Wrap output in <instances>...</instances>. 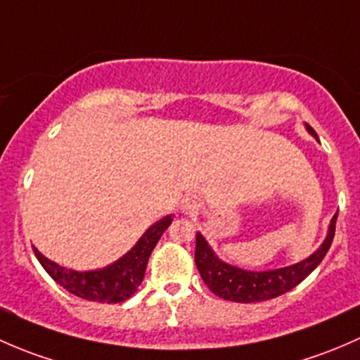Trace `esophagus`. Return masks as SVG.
Returning a JSON list of instances; mask_svg holds the SVG:
<instances>
[{
    "label": "esophagus",
    "instance_id": "esophagus-1",
    "mask_svg": "<svg viewBox=\"0 0 360 360\" xmlns=\"http://www.w3.org/2000/svg\"><path fill=\"white\" fill-rule=\"evenodd\" d=\"M199 207H201V201H199V198H195V195H188V198H185V201L181 202V211H184L185 214H195L199 211Z\"/></svg>",
    "mask_w": 360,
    "mask_h": 360
}]
</instances>
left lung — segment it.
Wrapping results in <instances>:
<instances>
[{
  "instance_id": "8db88e82",
  "label": "left lung",
  "mask_w": 360,
  "mask_h": 360,
  "mask_svg": "<svg viewBox=\"0 0 360 360\" xmlns=\"http://www.w3.org/2000/svg\"><path fill=\"white\" fill-rule=\"evenodd\" d=\"M305 128L314 139L319 140L312 126L305 123ZM336 218H338V213L331 218L326 239L322 240L321 246L309 258L292 263V265L283 266V269L255 272V270H244L236 265H231V263L217 257V253L211 250L207 240L199 232L195 236V265H198V270L206 286L220 298L237 303L272 300L298 286L322 262V258L326 257L328 250L331 248L333 237H335Z\"/></svg>"
}]
</instances>
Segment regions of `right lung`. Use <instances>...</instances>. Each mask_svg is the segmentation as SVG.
<instances>
[{
	"instance_id": "1",
	"label": "right lung",
	"mask_w": 360,
	"mask_h": 360,
	"mask_svg": "<svg viewBox=\"0 0 360 360\" xmlns=\"http://www.w3.org/2000/svg\"><path fill=\"white\" fill-rule=\"evenodd\" d=\"M172 221L173 214L158 220L143 232V236L136 240L135 246L123 255L120 260L97 270H83L81 272V270L65 269L58 263L48 260L44 255L39 253L36 246H32V250H34L36 258L41 263L43 269L64 290L83 300H90V302L121 303L128 300L142 284L150 253H153L161 236L165 234L166 229L172 225Z\"/></svg>"
}]
</instances>
